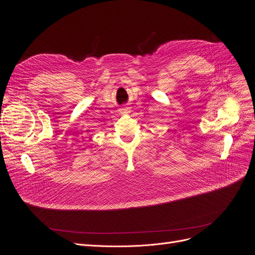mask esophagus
Masks as SVG:
<instances>
[{"mask_svg":"<svg viewBox=\"0 0 255 255\" xmlns=\"http://www.w3.org/2000/svg\"><path fill=\"white\" fill-rule=\"evenodd\" d=\"M127 111H128V109H122L123 113H127Z\"/></svg>","mask_w":255,"mask_h":255,"instance_id":"34e87169","label":"esophagus"}]
</instances>
